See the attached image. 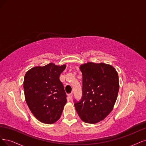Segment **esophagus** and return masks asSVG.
<instances>
[{
    "label": "esophagus",
    "mask_w": 146,
    "mask_h": 146,
    "mask_svg": "<svg viewBox=\"0 0 146 146\" xmlns=\"http://www.w3.org/2000/svg\"><path fill=\"white\" fill-rule=\"evenodd\" d=\"M68 98L70 99V100H72V97H73V93H71L68 94Z\"/></svg>",
    "instance_id": "obj_1"
}]
</instances>
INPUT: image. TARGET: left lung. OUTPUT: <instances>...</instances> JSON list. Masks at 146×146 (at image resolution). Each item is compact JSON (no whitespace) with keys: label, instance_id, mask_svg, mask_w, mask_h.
<instances>
[{"label":"left lung","instance_id":"obj_1","mask_svg":"<svg viewBox=\"0 0 146 146\" xmlns=\"http://www.w3.org/2000/svg\"><path fill=\"white\" fill-rule=\"evenodd\" d=\"M82 74V96L74 100L79 116L85 123L95 124L109 115L119 91L118 74L106 64L88 62L80 67Z\"/></svg>","mask_w":146,"mask_h":146}]
</instances>
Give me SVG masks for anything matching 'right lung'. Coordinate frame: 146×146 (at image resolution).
Returning <instances> with one entry per match:
<instances>
[{
  "label": "right lung",
  "mask_w": 146,
  "mask_h": 146,
  "mask_svg": "<svg viewBox=\"0 0 146 146\" xmlns=\"http://www.w3.org/2000/svg\"><path fill=\"white\" fill-rule=\"evenodd\" d=\"M66 65L50 63L35 67L24 77L23 89L27 104L33 115L45 124H53L61 116L67 102L66 93L59 76Z\"/></svg>",
  "instance_id": "add662e5"
}]
</instances>
